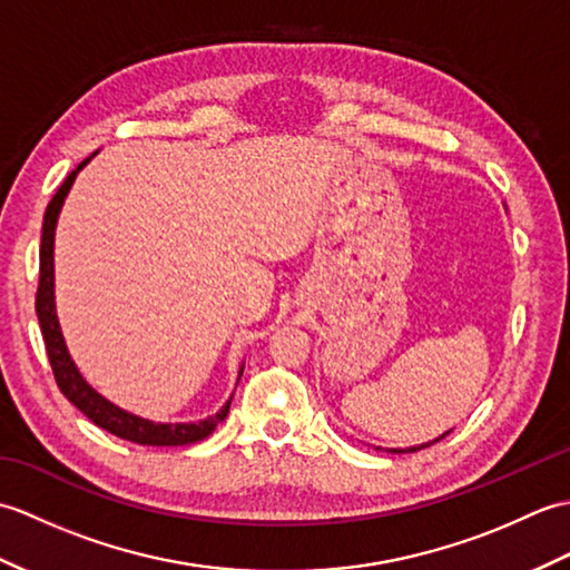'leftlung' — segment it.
Wrapping results in <instances>:
<instances>
[{"label": "left lung", "mask_w": 570, "mask_h": 570, "mask_svg": "<svg viewBox=\"0 0 570 570\" xmlns=\"http://www.w3.org/2000/svg\"><path fill=\"white\" fill-rule=\"evenodd\" d=\"M448 433H451V431H445L443 435H439V439L426 441V443H421V445H411V448H392V453H414V451H421V448H429V445H433V443H439L441 439H445ZM377 451H380V448H377Z\"/></svg>", "instance_id": "1"}]
</instances>
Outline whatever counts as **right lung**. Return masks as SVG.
I'll return each mask as SVG.
<instances>
[{
	"label": "right lung",
	"mask_w": 570,
	"mask_h": 570,
	"mask_svg": "<svg viewBox=\"0 0 570 570\" xmlns=\"http://www.w3.org/2000/svg\"><path fill=\"white\" fill-rule=\"evenodd\" d=\"M98 154V151H95ZM92 154V156H95ZM88 156L78 168H72L68 178L63 180V186L56 190L53 200L48 203L46 215H43V229H41V272H39V292H36V316H39L41 323V333H43V343H46V353L48 360H51L53 367V377L60 386V392L66 394L68 402L72 406H78L85 416H88L95 426H100L105 431H110L119 439L139 443V445H188L208 439V435L215 431L217 423H220L227 411L233 396L227 399L223 409L217 414L203 419V421H188V423H156L149 419H141L137 414H131L127 409H119L112 404L110 399H105L98 390H92L88 380L82 377L76 362H72L63 331H60V323L56 316V272H53V242H56V225H58V215L63 203L68 198V193L72 188V180L82 171L88 161L92 159ZM239 367V377H242ZM237 377V382H239Z\"/></svg>",
	"instance_id": "right-lung-1"
}]
</instances>
